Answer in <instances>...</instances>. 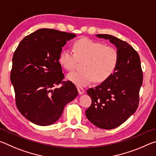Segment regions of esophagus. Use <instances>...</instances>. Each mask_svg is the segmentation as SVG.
<instances>
[{"instance_id":"obj_1","label":"esophagus","mask_w":156,"mask_h":156,"mask_svg":"<svg viewBox=\"0 0 156 156\" xmlns=\"http://www.w3.org/2000/svg\"><path fill=\"white\" fill-rule=\"evenodd\" d=\"M77 89H78V94H79V95H82V94H84V89H83V88L78 87Z\"/></svg>"}]
</instances>
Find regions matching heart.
Instances as JSON below:
<instances>
[{
	"label": "heart",
	"mask_w": 156,
	"mask_h": 156,
	"mask_svg": "<svg viewBox=\"0 0 156 156\" xmlns=\"http://www.w3.org/2000/svg\"><path fill=\"white\" fill-rule=\"evenodd\" d=\"M78 60H84L80 72L69 73L67 79L78 87H85L96 80H107L116 69L119 54L114 47L91 39L83 38L73 44V52L65 50L60 55L59 62L66 70L75 69Z\"/></svg>",
	"instance_id": "b5f03b06"
}]
</instances>
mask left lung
<instances>
[{
	"label": "left lung",
	"instance_id": "8db88e82",
	"mask_svg": "<svg viewBox=\"0 0 156 156\" xmlns=\"http://www.w3.org/2000/svg\"><path fill=\"white\" fill-rule=\"evenodd\" d=\"M96 36L114 44L119 61L110 78L87 91L92 101L85 115L98 127L112 129L122 125L136 111L143 74L138 52L126 42L109 34Z\"/></svg>",
	"mask_w": 156,
	"mask_h": 156
}]
</instances>
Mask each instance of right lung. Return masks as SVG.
Listing matches in <instances>:
<instances>
[{"label":"right lung","mask_w":156,"mask_h":156,"mask_svg":"<svg viewBox=\"0 0 156 156\" xmlns=\"http://www.w3.org/2000/svg\"><path fill=\"white\" fill-rule=\"evenodd\" d=\"M76 34L40 29L20 41L12 58L10 80L17 108L25 118L40 126L59 119L65 105L78 96L72 82L63 81L59 57ZM61 83L59 88H54Z\"/></svg>","instance_id":"right-lung-1"}]
</instances>
